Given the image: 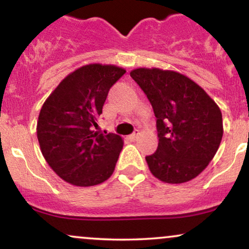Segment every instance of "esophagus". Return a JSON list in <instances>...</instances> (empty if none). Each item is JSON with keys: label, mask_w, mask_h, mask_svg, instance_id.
<instances>
[{"label": "esophagus", "mask_w": 249, "mask_h": 249, "mask_svg": "<svg viewBox=\"0 0 249 249\" xmlns=\"http://www.w3.org/2000/svg\"><path fill=\"white\" fill-rule=\"evenodd\" d=\"M138 137H139V131H138V130H136L132 134H130V136H128L127 138L130 139V141L134 142V141H137V139H138Z\"/></svg>", "instance_id": "obj_1"}]
</instances>
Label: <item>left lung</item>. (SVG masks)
Returning <instances> with one entry per match:
<instances>
[{"instance_id": "1", "label": "left lung", "mask_w": 249, "mask_h": 249, "mask_svg": "<svg viewBox=\"0 0 249 249\" xmlns=\"http://www.w3.org/2000/svg\"><path fill=\"white\" fill-rule=\"evenodd\" d=\"M130 75L147 96L157 118L158 148L145 157L151 173L167 184L196 178L221 142L219 107L204 89L176 71L139 68Z\"/></svg>"}]
</instances>
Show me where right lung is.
Segmentation results:
<instances>
[{
  "instance_id": "obj_1",
  "label": "right lung",
  "mask_w": 249,
  "mask_h": 249,
  "mask_svg": "<svg viewBox=\"0 0 249 249\" xmlns=\"http://www.w3.org/2000/svg\"><path fill=\"white\" fill-rule=\"evenodd\" d=\"M125 72L116 65H84L65 77L43 104L37 122L39 147L49 166L69 184L93 186L115 171L122 137L93 127L108 90Z\"/></svg>"
}]
</instances>
